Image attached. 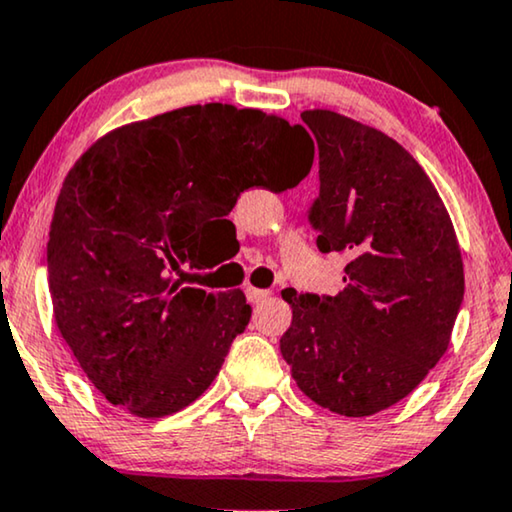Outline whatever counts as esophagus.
<instances>
[{"label": "esophagus", "instance_id": "obj_1", "mask_svg": "<svg viewBox=\"0 0 512 512\" xmlns=\"http://www.w3.org/2000/svg\"><path fill=\"white\" fill-rule=\"evenodd\" d=\"M269 290H259V287H246V299L250 301V304H259V301L269 299Z\"/></svg>", "mask_w": 512, "mask_h": 512}]
</instances>
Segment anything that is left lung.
Returning a JSON list of instances; mask_svg holds the SVG:
<instances>
[{
  "instance_id": "obj_1",
  "label": "left lung",
  "mask_w": 512,
  "mask_h": 512,
  "mask_svg": "<svg viewBox=\"0 0 512 512\" xmlns=\"http://www.w3.org/2000/svg\"><path fill=\"white\" fill-rule=\"evenodd\" d=\"M301 120L320 150L308 220L322 253L350 262L336 297L283 292L292 325L280 352L308 399L366 417L408 397L448 350L464 299L462 253L434 183L406 148L327 109Z\"/></svg>"
}]
</instances>
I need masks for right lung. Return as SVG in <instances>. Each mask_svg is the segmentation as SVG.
Instances as JSON below:
<instances>
[{
  "mask_svg": "<svg viewBox=\"0 0 512 512\" xmlns=\"http://www.w3.org/2000/svg\"><path fill=\"white\" fill-rule=\"evenodd\" d=\"M313 167L304 127L229 104L132 122L64 178L48 234L55 325L113 406L164 417L208 390L250 322L241 290L183 287L206 234L248 187L283 192Z\"/></svg>",
  "mask_w": 512,
  "mask_h": 512,
  "instance_id": "right-lung-1",
  "label": "right lung"
}]
</instances>
